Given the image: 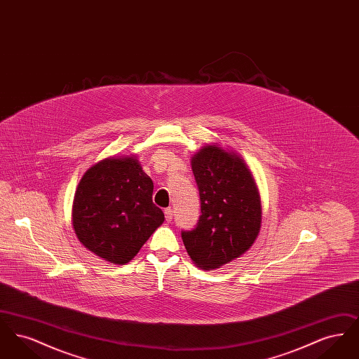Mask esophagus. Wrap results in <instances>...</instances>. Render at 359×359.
I'll return each mask as SVG.
<instances>
[{"label":"esophagus","mask_w":359,"mask_h":359,"mask_svg":"<svg viewBox=\"0 0 359 359\" xmlns=\"http://www.w3.org/2000/svg\"><path fill=\"white\" fill-rule=\"evenodd\" d=\"M164 215H165V221L168 223H171L172 218H173V211H172V208H165V210H164Z\"/></svg>","instance_id":"esophagus-1"}]
</instances>
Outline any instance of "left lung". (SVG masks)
Returning a JSON list of instances; mask_svg holds the SVG:
<instances>
[{"label":"left lung","mask_w":359,"mask_h":359,"mask_svg":"<svg viewBox=\"0 0 359 359\" xmlns=\"http://www.w3.org/2000/svg\"><path fill=\"white\" fill-rule=\"evenodd\" d=\"M202 215L182 238L192 262L212 271L246 253L262 221L256 180L237 152L217 142L205 144L191 157Z\"/></svg>","instance_id":"8db88e82"}]
</instances>
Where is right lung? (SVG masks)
<instances>
[{"instance_id": "right-lung-1", "label": "right lung", "mask_w": 359, "mask_h": 359, "mask_svg": "<svg viewBox=\"0 0 359 359\" xmlns=\"http://www.w3.org/2000/svg\"><path fill=\"white\" fill-rule=\"evenodd\" d=\"M152 194L154 182L136 154L100 160L85 172L75 191L72 227L76 238L110 264H128L164 222Z\"/></svg>"}]
</instances>
